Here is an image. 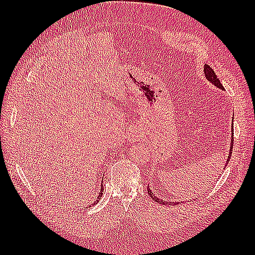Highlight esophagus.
Segmentation results:
<instances>
[{"label": "esophagus", "mask_w": 255, "mask_h": 255, "mask_svg": "<svg viewBox=\"0 0 255 255\" xmlns=\"http://www.w3.org/2000/svg\"><path fill=\"white\" fill-rule=\"evenodd\" d=\"M127 140L130 143L137 141V140H140V132L137 128H133V129H130V130L128 131V134H127Z\"/></svg>", "instance_id": "obj_1"}]
</instances>
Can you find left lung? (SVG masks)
<instances>
[{"instance_id":"8db88e82","label":"left lung","mask_w":255,"mask_h":255,"mask_svg":"<svg viewBox=\"0 0 255 255\" xmlns=\"http://www.w3.org/2000/svg\"><path fill=\"white\" fill-rule=\"evenodd\" d=\"M204 74H205L206 80H207L209 83L215 85L216 88H218L219 90H223V91L225 90L223 84L220 83L219 79H217V75H216V73L214 72V70L211 69V68L208 66V64H206V66L204 67ZM232 123H234V119H232ZM231 128H232V129H231V133H234V125H232ZM232 147H234V137L231 136L230 149H229L228 158H227V161H226V164H225L224 170L226 169V166L228 165V163H229V159L231 158V153H232ZM147 191H148V194L150 195V197L152 198V199L154 200V202L159 203V204H162V205H178V204H181V202H171V203H170V202H167V200H163V199H161V198H159V197H156L155 195L152 193V191H151V189L149 188V186H148V188H147Z\"/></svg>"}]
</instances>
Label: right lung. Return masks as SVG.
Returning a JSON list of instances; mask_svg holds the SVG:
<instances>
[{
    "label": "right lung",
    "mask_w": 255,
    "mask_h": 255,
    "mask_svg": "<svg viewBox=\"0 0 255 255\" xmlns=\"http://www.w3.org/2000/svg\"><path fill=\"white\" fill-rule=\"evenodd\" d=\"M103 192H104V188H103V183H102V185H101V189H100V193H99V196H97V199L95 200V202H94V204H96V203H99V200L101 199V197H102V195H103ZM89 207H91V206H89Z\"/></svg>",
    "instance_id": "1"
}]
</instances>
